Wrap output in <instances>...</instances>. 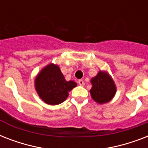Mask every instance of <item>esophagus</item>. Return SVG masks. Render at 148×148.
Instances as JSON below:
<instances>
[{
  "label": "esophagus",
  "mask_w": 148,
  "mask_h": 148,
  "mask_svg": "<svg viewBox=\"0 0 148 148\" xmlns=\"http://www.w3.org/2000/svg\"><path fill=\"white\" fill-rule=\"evenodd\" d=\"M78 84H79V85L84 86V82L83 80H79V81H78Z\"/></svg>",
  "instance_id": "esophagus-1"
}]
</instances>
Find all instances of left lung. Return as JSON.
I'll list each match as a JSON object with an SVG mask.
<instances>
[{"mask_svg":"<svg viewBox=\"0 0 148 148\" xmlns=\"http://www.w3.org/2000/svg\"><path fill=\"white\" fill-rule=\"evenodd\" d=\"M92 88L90 90L91 97L95 102L102 104L110 101L117 92V88L110 74L104 71H100L90 80Z\"/></svg>","mask_w":148,"mask_h":148,"instance_id":"obj_1","label":"left lung"}]
</instances>
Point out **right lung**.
<instances>
[{
    "instance_id": "add662e5",
    "label": "right lung",
    "mask_w": 148,
    "mask_h": 148,
    "mask_svg": "<svg viewBox=\"0 0 148 148\" xmlns=\"http://www.w3.org/2000/svg\"><path fill=\"white\" fill-rule=\"evenodd\" d=\"M77 86L73 81H67L58 64L51 63L40 70L34 80L38 96L45 103L57 105L66 100L69 92Z\"/></svg>"
}]
</instances>
